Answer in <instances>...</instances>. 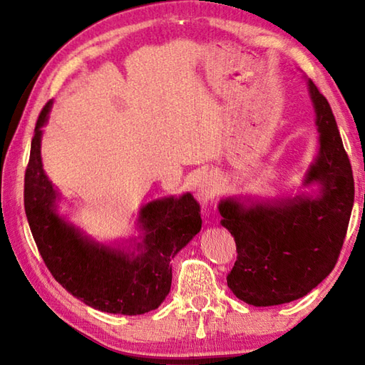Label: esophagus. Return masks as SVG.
Returning a JSON list of instances; mask_svg holds the SVG:
<instances>
[{
    "label": "esophagus",
    "mask_w": 365,
    "mask_h": 365,
    "mask_svg": "<svg viewBox=\"0 0 365 365\" xmlns=\"http://www.w3.org/2000/svg\"><path fill=\"white\" fill-rule=\"evenodd\" d=\"M218 195V180L213 175H207L197 187V199L204 207Z\"/></svg>",
    "instance_id": "obj_1"
}]
</instances>
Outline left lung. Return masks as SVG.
<instances>
[{"label":"left lung","mask_w":365,"mask_h":365,"mask_svg":"<svg viewBox=\"0 0 365 365\" xmlns=\"http://www.w3.org/2000/svg\"><path fill=\"white\" fill-rule=\"evenodd\" d=\"M319 128V155L304 185H320L319 196L243 205L222 199L221 226L237 245L227 285L238 299L267 307L299 299L336 267L354 202V180L334 114L307 80Z\"/></svg>","instance_id":"left-lung-1"}]
</instances>
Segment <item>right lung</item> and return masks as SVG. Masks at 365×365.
I'll use <instances>...</instances> for the list:
<instances>
[{"instance_id":"obj_1","label":"right lung","mask_w":365,"mask_h":365,"mask_svg":"<svg viewBox=\"0 0 365 365\" xmlns=\"http://www.w3.org/2000/svg\"><path fill=\"white\" fill-rule=\"evenodd\" d=\"M51 105L38 114L25 173V212L37 250L53 277L84 304L110 314L150 312L170 290V260L202 227L197 200L187 192L144 205V237L136 251L92 242L58 215L59 192L42 168V127Z\"/></svg>"}]
</instances>
